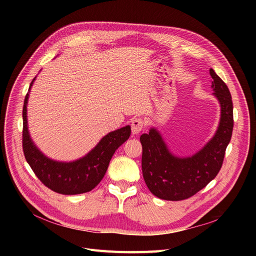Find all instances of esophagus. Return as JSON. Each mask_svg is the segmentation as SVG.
<instances>
[{
    "instance_id": "34e87169",
    "label": "esophagus",
    "mask_w": 256,
    "mask_h": 256,
    "mask_svg": "<svg viewBox=\"0 0 256 256\" xmlns=\"http://www.w3.org/2000/svg\"><path fill=\"white\" fill-rule=\"evenodd\" d=\"M144 122L141 118H135L132 121V135H139V132L143 130Z\"/></svg>"
}]
</instances>
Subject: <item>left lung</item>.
Here are the masks:
<instances>
[{
    "instance_id": "obj_1",
    "label": "left lung",
    "mask_w": 256,
    "mask_h": 256,
    "mask_svg": "<svg viewBox=\"0 0 256 256\" xmlns=\"http://www.w3.org/2000/svg\"><path fill=\"white\" fill-rule=\"evenodd\" d=\"M214 94L221 104V119L216 135L191 158L172 156L160 134L152 128L140 137L142 173L146 186L156 197L180 201L192 197L217 176L230 142L234 128L232 96L222 78L210 70Z\"/></svg>"
}]
</instances>
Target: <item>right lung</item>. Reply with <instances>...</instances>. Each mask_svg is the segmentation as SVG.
<instances>
[{
	"label": "right lung",
	"instance_id": "right-lung-1",
	"mask_svg": "<svg viewBox=\"0 0 256 256\" xmlns=\"http://www.w3.org/2000/svg\"><path fill=\"white\" fill-rule=\"evenodd\" d=\"M28 98L26 93L22 108V150L35 176L48 189L63 195L82 194L94 189L104 176L115 150L130 138V126L108 134L83 158L72 163L55 162L44 156L31 141L26 126Z\"/></svg>",
	"mask_w": 256,
	"mask_h": 256
}]
</instances>
